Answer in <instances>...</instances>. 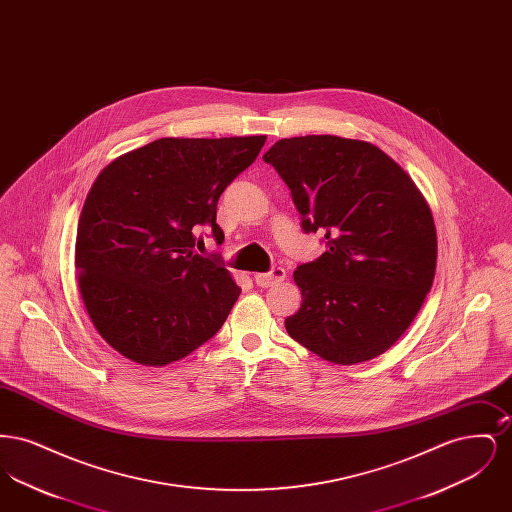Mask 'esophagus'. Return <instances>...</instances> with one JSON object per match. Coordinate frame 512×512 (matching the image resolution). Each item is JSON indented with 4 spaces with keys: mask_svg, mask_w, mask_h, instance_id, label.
Segmentation results:
<instances>
[{
    "mask_svg": "<svg viewBox=\"0 0 512 512\" xmlns=\"http://www.w3.org/2000/svg\"><path fill=\"white\" fill-rule=\"evenodd\" d=\"M284 278H286V270L282 267H274L270 272H261V274L253 276L255 284L261 286V288H270V286L282 282Z\"/></svg>",
    "mask_w": 512,
    "mask_h": 512,
    "instance_id": "obj_1",
    "label": "esophagus"
}]
</instances>
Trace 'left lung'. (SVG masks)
Here are the masks:
<instances>
[{
    "instance_id": "8db88e82",
    "label": "left lung",
    "mask_w": 512,
    "mask_h": 512,
    "mask_svg": "<svg viewBox=\"0 0 512 512\" xmlns=\"http://www.w3.org/2000/svg\"><path fill=\"white\" fill-rule=\"evenodd\" d=\"M292 190L326 251L299 265L293 340L324 361L355 365L388 351L432 288L438 238L426 199L380 147L340 136L284 138L263 155Z\"/></svg>"
}]
</instances>
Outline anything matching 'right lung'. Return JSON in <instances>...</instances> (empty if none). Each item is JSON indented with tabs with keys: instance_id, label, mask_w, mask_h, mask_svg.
Here are the masks:
<instances>
[{
	"instance_id": "obj_1",
	"label": "right lung",
	"mask_w": 512,
	"mask_h": 512,
	"mask_svg": "<svg viewBox=\"0 0 512 512\" xmlns=\"http://www.w3.org/2000/svg\"><path fill=\"white\" fill-rule=\"evenodd\" d=\"M267 136L161 138L128 151L99 172L84 201L74 267L99 336L126 359L169 365L211 340L240 288L219 257L217 203Z\"/></svg>"
}]
</instances>
